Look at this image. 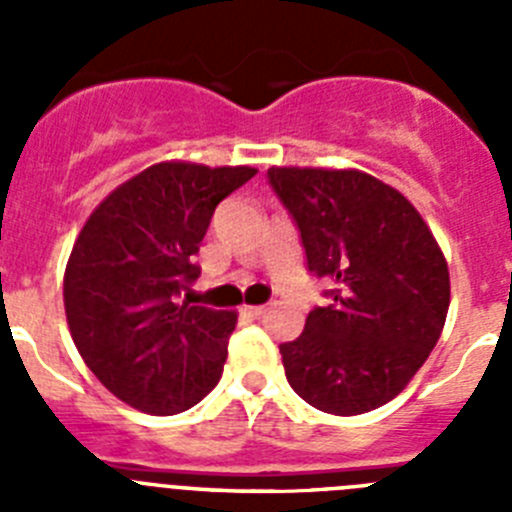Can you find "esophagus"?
I'll list each match as a JSON object with an SVG mask.
<instances>
[{
    "label": "esophagus",
    "instance_id": "1",
    "mask_svg": "<svg viewBox=\"0 0 512 512\" xmlns=\"http://www.w3.org/2000/svg\"><path fill=\"white\" fill-rule=\"evenodd\" d=\"M243 312H246V315H251V318H261V315L266 312V307L264 305H246L243 307Z\"/></svg>",
    "mask_w": 512,
    "mask_h": 512
}]
</instances>
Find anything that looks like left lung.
Returning a JSON list of instances; mask_svg holds the SVG:
<instances>
[{
	"label": "left lung",
	"mask_w": 512,
	"mask_h": 512,
	"mask_svg": "<svg viewBox=\"0 0 512 512\" xmlns=\"http://www.w3.org/2000/svg\"><path fill=\"white\" fill-rule=\"evenodd\" d=\"M295 217L307 269L336 284L330 305L282 343L292 390L330 415H361L400 395L441 338L449 264L420 212L359 169L271 166Z\"/></svg>",
	"instance_id": "8db88e82"
}]
</instances>
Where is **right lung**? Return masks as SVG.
<instances>
[{
  "label": "right lung",
  "instance_id": "add662e5",
  "mask_svg": "<svg viewBox=\"0 0 512 512\" xmlns=\"http://www.w3.org/2000/svg\"><path fill=\"white\" fill-rule=\"evenodd\" d=\"M251 166L161 161L89 215L63 274L71 338L94 377L140 413H184L220 382L238 315L192 305V256Z\"/></svg>",
  "mask_w": 512,
  "mask_h": 512
}]
</instances>
